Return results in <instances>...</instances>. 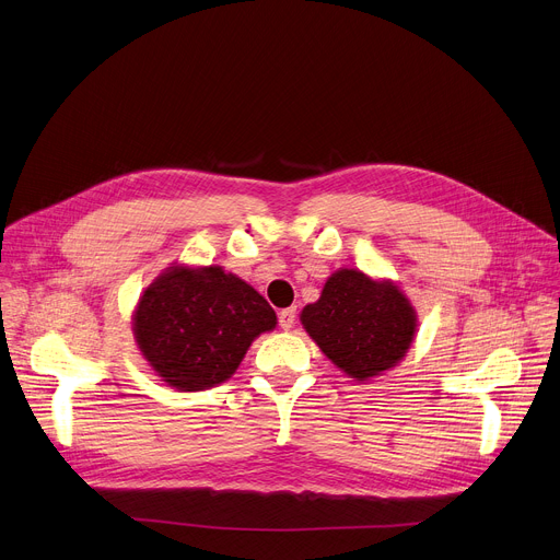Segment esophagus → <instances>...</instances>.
<instances>
[{
	"mask_svg": "<svg viewBox=\"0 0 560 560\" xmlns=\"http://www.w3.org/2000/svg\"><path fill=\"white\" fill-rule=\"evenodd\" d=\"M294 322H296V311L294 308H285V311L279 313V326L283 330H290L294 326Z\"/></svg>",
	"mask_w": 560,
	"mask_h": 560,
	"instance_id": "obj_1",
	"label": "esophagus"
}]
</instances>
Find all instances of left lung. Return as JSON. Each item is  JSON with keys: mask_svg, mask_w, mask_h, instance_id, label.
I'll return each mask as SVG.
<instances>
[{"mask_svg": "<svg viewBox=\"0 0 560 560\" xmlns=\"http://www.w3.org/2000/svg\"><path fill=\"white\" fill-rule=\"evenodd\" d=\"M301 324L326 358L354 380L395 366L416 337V311L397 285L360 270L335 272Z\"/></svg>", "mask_w": 560, "mask_h": 560, "instance_id": "8db88e82", "label": "left lung"}]
</instances>
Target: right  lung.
<instances>
[{
	"mask_svg": "<svg viewBox=\"0 0 560 560\" xmlns=\"http://www.w3.org/2000/svg\"><path fill=\"white\" fill-rule=\"evenodd\" d=\"M275 326L270 303L219 266L170 268L144 290L133 315L144 360L178 390L225 382L254 337Z\"/></svg>",
	"mask_w": 560,
	"mask_h": 560,
	"instance_id": "add662e5",
	"label": "right lung"
}]
</instances>
